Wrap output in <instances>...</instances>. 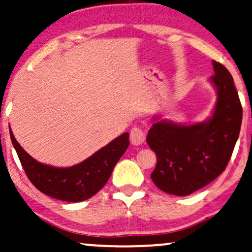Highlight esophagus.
I'll list each match as a JSON object with an SVG mask.
<instances>
[{"mask_svg": "<svg viewBox=\"0 0 252 252\" xmlns=\"http://www.w3.org/2000/svg\"><path fill=\"white\" fill-rule=\"evenodd\" d=\"M129 135H130V142H132V145L134 146H139L145 142V139H146L145 132H143V130L138 126L133 127V128L130 129Z\"/></svg>", "mask_w": 252, "mask_h": 252, "instance_id": "34e87169", "label": "esophagus"}]
</instances>
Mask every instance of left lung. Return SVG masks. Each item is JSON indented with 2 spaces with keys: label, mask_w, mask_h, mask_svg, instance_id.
<instances>
[{
  "label": "left lung",
  "mask_w": 252,
  "mask_h": 252,
  "mask_svg": "<svg viewBox=\"0 0 252 252\" xmlns=\"http://www.w3.org/2000/svg\"><path fill=\"white\" fill-rule=\"evenodd\" d=\"M213 69L211 82L218 100L210 119L181 125L156 117L147 135L158 158L150 177L166 193L183 197L210 184L224 171L233 154L243 111L227 68L213 61Z\"/></svg>",
  "instance_id": "8db88e82"
}]
</instances>
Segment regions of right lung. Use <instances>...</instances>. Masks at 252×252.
Listing matches in <instances>:
<instances>
[{"instance_id": "add662e5", "label": "right lung", "mask_w": 252, "mask_h": 252, "mask_svg": "<svg viewBox=\"0 0 252 252\" xmlns=\"http://www.w3.org/2000/svg\"><path fill=\"white\" fill-rule=\"evenodd\" d=\"M11 142L26 176L42 193L62 201L78 202L97 193L109 181L113 168L129 145V134L124 133L86 161L69 168L42 164L31 158L15 139Z\"/></svg>"}]
</instances>
